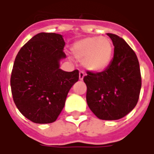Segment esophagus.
Returning <instances> with one entry per match:
<instances>
[{"mask_svg": "<svg viewBox=\"0 0 154 154\" xmlns=\"http://www.w3.org/2000/svg\"><path fill=\"white\" fill-rule=\"evenodd\" d=\"M84 77H85V73H84L83 72H79V79L80 80H83Z\"/></svg>", "mask_w": 154, "mask_h": 154, "instance_id": "1", "label": "esophagus"}]
</instances>
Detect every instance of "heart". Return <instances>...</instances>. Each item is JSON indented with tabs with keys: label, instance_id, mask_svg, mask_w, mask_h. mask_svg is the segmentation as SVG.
Wrapping results in <instances>:
<instances>
[{
	"label": "heart",
	"instance_id": "heart-1",
	"mask_svg": "<svg viewBox=\"0 0 154 154\" xmlns=\"http://www.w3.org/2000/svg\"><path fill=\"white\" fill-rule=\"evenodd\" d=\"M77 59L82 61L87 70L99 72L106 70L111 63L114 46L111 39L105 36H93L77 41L72 47Z\"/></svg>",
	"mask_w": 154,
	"mask_h": 154
}]
</instances>
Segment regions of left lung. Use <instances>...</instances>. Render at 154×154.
Masks as SVG:
<instances>
[{
  "label": "left lung",
  "mask_w": 154,
  "mask_h": 154,
  "mask_svg": "<svg viewBox=\"0 0 154 154\" xmlns=\"http://www.w3.org/2000/svg\"><path fill=\"white\" fill-rule=\"evenodd\" d=\"M114 47V57L101 72H87L83 78L87 87V102L97 118L116 120L135 107L141 89L138 57L129 44L118 35L108 33Z\"/></svg>",
  "instance_id": "obj_1"
}]
</instances>
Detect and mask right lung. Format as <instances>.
I'll return each mask as SVG.
<instances>
[{"label":"right lung","mask_w":154,"mask_h":154,"mask_svg":"<svg viewBox=\"0 0 154 154\" xmlns=\"http://www.w3.org/2000/svg\"><path fill=\"white\" fill-rule=\"evenodd\" d=\"M63 35L39 33L19 51L11 87L20 112L32 122H54L63 110L68 91L79 79V72H65L60 61L66 57Z\"/></svg>","instance_id":"1"}]
</instances>
